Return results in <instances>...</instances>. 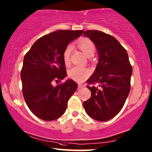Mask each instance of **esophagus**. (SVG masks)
<instances>
[{
	"instance_id": "34e87169",
	"label": "esophagus",
	"mask_w": 152,
	"mask_h": 152,
	"mask_svg": "<svg viewBox=\"0 0 152 152\" xmlns=\"http://www.w3.org/2000/svg\"><path fill=\"white\" fill-rule=\"evenodd\" d=\"M84 86H85V85H84V84H78V88H83V87H84Z\"/></svg>"
}]
</instances>
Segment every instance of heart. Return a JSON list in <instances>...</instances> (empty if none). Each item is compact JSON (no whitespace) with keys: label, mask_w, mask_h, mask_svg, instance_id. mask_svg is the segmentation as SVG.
Returning a JSON list of instances; mask_svg holds the SVG:
<instances>
[{"label":"heart","mask_w":152,"mask_h":152,"mask_svg":"<svg viewBox=\"0 0 152 152\" xmlns=\"http://www.w3.org/2000/svg\"><path fill=\"white\" fill-rule=\"evenodd\" d=\"M77 45L82 52L88 57L94 56L96 51V47L94 43L88 38H82L77 42ZM71 45H68L66 47L63 53V59L64 64L67 65L70 64V53H71ZM68 77L72 80L77 82H82L88 77L91 75L89 69L83 68V67L75 66L70 69L68 71Z\"/></svg>","instance_id":"1"}]
</instances>
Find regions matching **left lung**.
I'll return each instance as SVG.
<instances>
[{
	"mask_svg": "<svg viewBox=\"0 0 152 152\" xmlns=\"http://www.w3.org/2000/svg\"><path fill=\"white\" fill-rule=\"evenodd\" d=\"M97 49L98 63L87 80L88 84L98 83V87L87 85L91 97L84 102L87 115L100 121L115 117L122 109L131 90L133 72L126 50L115 37L99 31L84 33Z\"/></svg>",
	"mask_w": 152,
	"mask_h": 152,
	"instance_id": "1",
	"label": "left lung"
}]
</instances>
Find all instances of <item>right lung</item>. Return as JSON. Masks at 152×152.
<instances>
[{
    "mask_svg": "<svg viewBox=\"0 0 152 152\" xmlns=\"http://www.w3.org/2000/svg\"><path fill=\"white\" fill-rule=\"evenodd\" d=\"M84 33L60 30L39 38L23 58L21 71L23 96L31 112L45 121L58 119L66 112L77 84L73 80L53 86L67 76L63 53L68 45Z\"/></svg>",
    "mask_w": 152,
    "mask_h": 152,
    "instance_id": "obj_1",
    "label": "right lung"
}]
</instances>
